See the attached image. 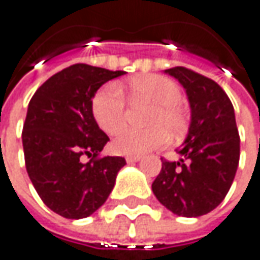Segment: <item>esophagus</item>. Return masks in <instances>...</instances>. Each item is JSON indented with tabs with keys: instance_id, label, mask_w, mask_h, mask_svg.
<instances>
[{
	"instance_id": "34e87169",
	"label": "esophagus",
	"mask_w": 260,
	"mask_h": 260,
	"mask_svg": "<svg viewBox=\"0 0 260 260\" xmlns=\"http://www.w3.org/2000/svg\"><path fill=\"white\" fill-rule=\"evenodd\" d=\"M125 161H127V164L137 162V161H140V156H125Z\"/></svg>"
}]
</instances>
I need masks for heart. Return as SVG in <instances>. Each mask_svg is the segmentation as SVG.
<instances>
[{"mask_svg":"<svg viewBox=\"0 0 260 260\" xmlns=\"http://www.w3.org/2000/svg\"><path fill=\"white\" fill-rule=\"evenodd\" d=\"M133 102L145 101L155 105L150 112L148 130L125 128L112 140L111 148L118 155L140 156L150 150L162 148L168 134L178 136L186 128V115L180 108L181 90L168 77L149 74L140 76L127 83ZM92 112L98 125L108 135H115L125 124V102L115 85L104 86L92 101Z\"/></svg>","mask_w":260,"mask_h":260,"instance_id":"heart-1","label":"heart"}]
</instances>
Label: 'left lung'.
<instances>
[{"instance_id":"8db88e82","label":"left lung","mask_w":260,"mask_h":260,"mask_svg":"<svg viewBox=\"0 0 260 260\" xmlns=\"http://www.w3.org/2000/svg\"><path fill=\"white\" fill-rule=\"evenodd\" d=\"M186 89L190 125L177 149L181 159L162 161L152 191L173 214L196 218L211 212L233 184L240 159V136L233 104L214 80L186 67L165 70Z\"/></svg>"}]
</instances>
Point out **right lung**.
I'll return each mask as SVG.
<instances>
[{"label": "right lung", "instance_id": "add662e5", "mask_svg": "<svg viewBox=\"0 0 260 260\" xmlns=\"http://www.w3.org/2000/svg\"><path fill=\"white\" fill-rule=\"evenodd\" d=\"M123 74L74 64L49 77L29 102L21 133L26 170L39 198L64 218L98 211L125 165L121 156L98 158L110 137L92 112L98 89Z\"/></svg>", "mask_w": 260, "mask_h": 260}]
</instances>
